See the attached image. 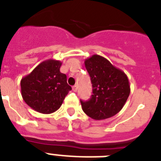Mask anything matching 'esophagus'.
<instances>
[{
    "mask_svg": "<svg viewBox=\"0 0 161 161\" xmlns=\"http://www.w3.org/2000/svg\"><path fill=\"white\" fill-rule=\"evenodd\" d=\"M77 90H78V86H77V85H74V87H73V91L77 92Z\"/></svg>",
    "mask_w": 161,
    "mask_h": 161,
    "instance_id": "esophagus-1",
    "label": "esophagus"
}]
</instances>
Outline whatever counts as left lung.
<instances>
[{"mask_svg": "<svg viewBox=\"0 0 161 161\" xmlns=\"http://www.w3.org/2000/svg\"><path fill=\"white\" fill-rule=\"evenodd\" d=\"M84 64L91 78L93 94L88 101H80L83 110L96 120L115 115L122 110L130 94L127 75L99 55L86 59Z\"/></svg>", "mask_w": 161, "mask_h": 161, "instance_id": "8db88e82", "label": "left lung"}]
</instances>
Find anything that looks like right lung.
<instances>
[{
  "label": "right lung",
  "instance_id": "right-lung-1",
  "mask_svg": "<svg viewBox=\"0 0 161 161\" xmlns=\"http://www.w3.org/2000/svg\"><path fill=\"white\" fill-rule=\"evenodd\" d=\"M62 63L50 59L42 62L21 79V94L32 110L42 114H51L61 106L71 87L67 77L60 71Z\"/></svg>",
  "mask_w": 161,
  "mask_h": 161
}]
</instances>
